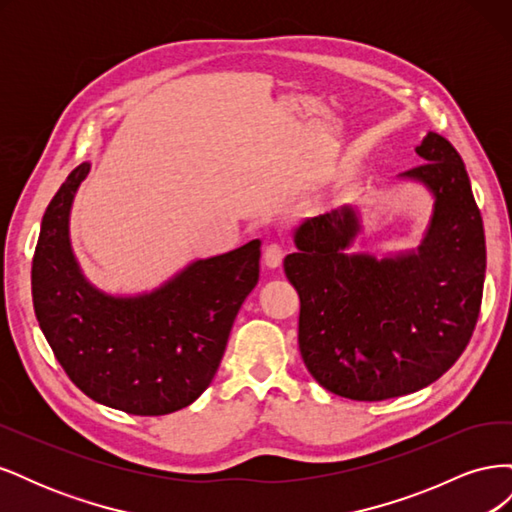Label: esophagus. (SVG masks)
<instances>
[{"label":"esophagus","mask_w":512,"mask_h":512,"mask_svg":"<svg viewBox=\"0 0 512 512\" xmlns=\"http://www.w3.org/2000/svg\"><path fill=\"white\" fill-rule=\"evenodd\" d=\"M262 260H265V265L269 269H277L284 260V247L280 243H269L265 247V254H262Z\"/></svg>","instance_id":"1"}]
</instances>
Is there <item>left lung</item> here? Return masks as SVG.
<instances>
[{
  "label": "left lung",
  "mask_w": 512,
  "mask_h": 512,
  "mask_svg": "<svg viewBox=\"0 0 512 512\" xmlns=\"http://www.w3.org/2000/svg\"><path fill=\"white\" fill-rule=\"evenodd\" d=\"M425 162L399 177L436 198L416 252L389 258L346 254L359 215L344 205L294 230L284 258L301 299L299 350L324 389L356 401H382L436 382L470 344L485 284V230L457 149L429 132Z\"/></svg>",
  "instance_id": "8db88e82"
}]
</instances>
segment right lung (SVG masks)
<instances>
[{
  "label": "right lung",
  "instance_id": "1",
  "mask_svg": "<svg viewBox=\"0 0 512 512\" xmlns=\"http://www.w3.org/2000/svg\"><path fill=\"white\" fill-rule=\"evenodd\" d=\"M89 164L76 166L44 211L32 262L40 329L68 378L94 401L136 416H162L211 384L247 294L258 284L260 241L196 260L138 297L91 286L76 262L70 207Z\"/></svg>",
  "mask_w": 512,
  "mask_h": 512
}]
</instances>
